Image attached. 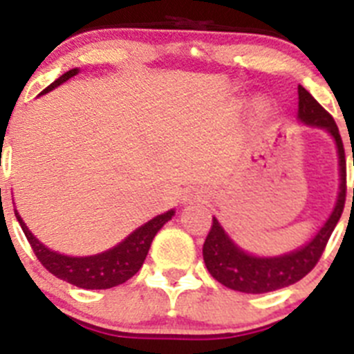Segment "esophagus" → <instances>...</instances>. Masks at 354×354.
<instances>
[{
    "label": "esophagus",
    "instance_id": "34e87169",
    "mask_svg": "<svg viewBox=\"0 0 354 354\" xmlns=\"http://www.w3.org/2000/svg\"><path fill=\"white\" fill-rule=\"evenodd\" d=\"M200 196H204L200 192H189V195H187L184 200L187 202V200H196V198H200Z\"/></svg>",
    "mask_w": 354,
    "mask_h": 354
}]
</instances>
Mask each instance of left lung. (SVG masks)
Wrapping results in <instances>:
<instances>
[{"label": "left lung", "mask_w": 354, "mask_h": 354, "mask_svg": "<svg viewBox=\"0 0 354 354\" xmlns=\"http://www.w3.org/2000/svg\"><path fill=\"white\" fill-rule=\"evenodd\" d=\"M298 95L299 120L310 124V126L323 127L335 138L340 159V180H342L339 200H337L335 209L324 223V227L319 230L317 236L306 246L282 255V257L261 259L248 255L234 245L232 239L225 234L221 225L218 223V220L212 218V227L204 243V261L212 278H216L228 289L248 294H262L289 287L301 280L305 274H308L315 268L324 248H326L333 228L337 227L340 216H342L344 204H346V154H344L339 127H337L333 117L303 88L301 84L298 86Z\"/></svg>", "instance_id": "8db88e82"}]
</instances>
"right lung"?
I'll return each mask as SVG.
<instances>
[{
    "mask_svg": "<svg viewBox=\"0 0 354 354\" xmlns=\"http://www.w3.org/2000/svg\"><path fill=\"white\" fill-rule=\"evenodd\" d=\"M76 74L77 68L65 72L64 76L49 84L42 93L49 92ZM171 216H174V211L156 216L154 220H150L143 227L136 228L126 241H122L120 245L104 253L92 255V257H67L62 253L51 252L42 243H39L15 211V218H17L19 225L23 228L24 236H26L28 243H30L31 250L40 261V264L56 278L72 283V286L81 287V289H111V287L120 286V283L127 282L129 278H133L143 266L154 236L162 225L171 220Z\"/></svg>",
    "mask_w": 354,
    "mask_h": 354,
    "instance_id": "right-lung-1",
    "label": "right lung"
}]
</instances>
